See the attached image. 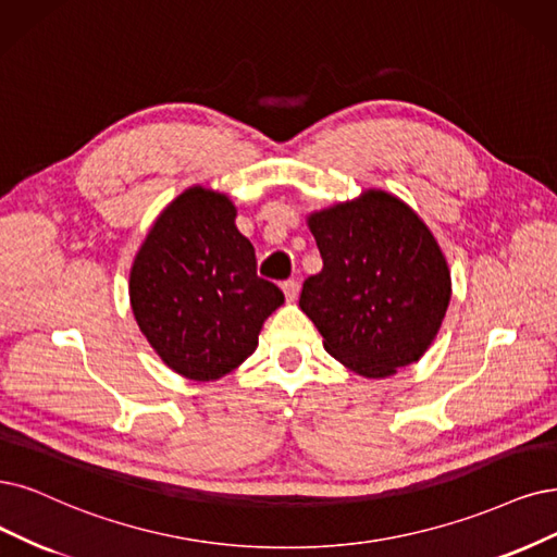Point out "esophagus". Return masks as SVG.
<instances>
[{
  "label": "esophagus",
  "mask_w": 557,
  "mask_h": 557,
  "mask_svg": "<svg viewBox=\"0 0 557 557\" xmlns=\"http://www.w3.org/2000/svg\"><path fill=\"white\" fill-rule=\"evenodd\" d=\"M298 289H300L298 280H286V282H282V292H284V296H286V300H289V302H294V300L298 298Z\"/></svg>",
  "instance_id": "34e87169"
}]
</instances>
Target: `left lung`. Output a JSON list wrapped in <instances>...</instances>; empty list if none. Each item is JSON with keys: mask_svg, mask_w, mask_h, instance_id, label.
Wrapping results in <instances>:
<instances>
[{"mask_svg": "<svg viewBox=\"0 0 557 557\" xmlns=\"http://www.w3.org/2000/svg\"><path fill=\"white\" fill-rule=\"evenodd\" d=\"M323 259L307 277L300 310L325 351L367 379L416 362L447 312V261L426 224L383 190L310 215Z\"/></svg>", "mask_w": 557, "mask_h": 557, "instance_id": "1", "label": "left lung"}]
</instances>
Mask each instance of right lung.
<instances>
[{
  "label": "right lung",
  "instance_id": "right-lung-1",
  "mask_svg": "<svg viewBox=\"0 0 557 557\" xmlns=\"http://www.w3.org/2000/svg\"><path fill=\"white\" fill-rule=\"evenodd\" d=\"M234 220L230 197L195 185L160 213L131 271L139 331L190 381H215L250 358L284 302L280 286L257 275L255 247Z\"/></svg>",
  "mask_w": 557,
  "mask_h": 557
}]
</instances>
